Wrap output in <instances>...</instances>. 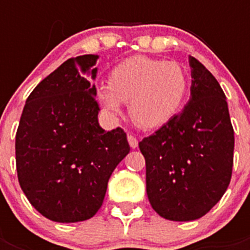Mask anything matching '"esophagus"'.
I'll return each mask as SVG.
<instances>
[{
  "label": "esophagus",
  "instance_id": "34e87169",
  "mask_svg": "<svg viewBox=\"0 0 250 250\" xmlns=\"http://www.w3.org/2000/svg\"><path fill=\"white\" fill-rule=\"evenodd\" d=\"M127 140H128L129 146H131L132 149H135L139 146V140H137L136 137L133 136V135H128V136H127Z\"/></svg>",
  "mask_w": 250,
  "mask_h": 250
}]
</instances>
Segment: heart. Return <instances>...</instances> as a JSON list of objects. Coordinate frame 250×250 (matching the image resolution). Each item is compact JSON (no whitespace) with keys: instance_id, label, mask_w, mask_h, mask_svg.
I'll list each match as a JSON object with an SVG mask.
<instances>
[{"instance_id":"obj_1","label":"heart","mask_w":250,"mask_h":250,"mask_svg":"<svg viewBox=\"0 0 250 250\" xmlns=\"http://www.w3.org/2000/svg\"><path fill=\"white\" fill-rule=\"evenodd\" d=\"M187 88L188 78L178 62L135 56L111 70L109 85L97 88V101L110 115L121 113V102H128L135 125L157 128L178 113Z\"/></svg>"}]
</instances>
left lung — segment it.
Listing matches in <instances>:
<instances>
[{
  "instance_id": "obj_1",
  "label": "left lung",
  "mask_w": 250,
  "mask_h": 250,
  "mask_svg": "<svg viewBox=\"0 0 250 250\" xmlns=\"http://www.w3.org/2000/svg\"><path fill=\"white\" fill-rule=\"evenodd\" d=\"M190 98L139 148L146 165V194L161 217L188 222L204 217L225 194L233 165V128L225 92L189 57Z\"/></svg>"
}]
</instances>
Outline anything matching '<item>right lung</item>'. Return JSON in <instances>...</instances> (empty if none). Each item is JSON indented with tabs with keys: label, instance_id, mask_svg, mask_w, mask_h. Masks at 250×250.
Here are the masks:
<instances>
[{
	"label": "right lung",
	"instance_id": "add662e5",
	"mask_svg": "<svg viewBox=\"0 0 250 250\" xmlns=\"http://www.w3.org/2000/svg\"><path fill=\"white\" fill-rule=\"evenodd\" d=\"M98 56L70 58L29 94L17 136L18 180L31 205L50 221L74 223L97 213L110 176L129 153L121 127L98 125Z\"/></svg>",
	"mask_w": 250,
	"mask_h": 250
}]
</instances>
